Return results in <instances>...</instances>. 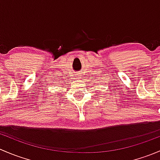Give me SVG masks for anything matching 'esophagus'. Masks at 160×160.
<instances>
[{
    "instance_id": "1",
    "label": "esophagus",
    "mask_w": 160,
    "mask_h": 160,
    "mask_svg": "<svg viewBox=\"0 0 160 160\" xmlns=\"http://www.w3.org/2000/svg\"><path fill=\"white\" fill-rule=\"evenodd\" d=\"M77 76H78V77H78V78H80V76H79V75H77Z\"/></svg>"
}]
</instances>
